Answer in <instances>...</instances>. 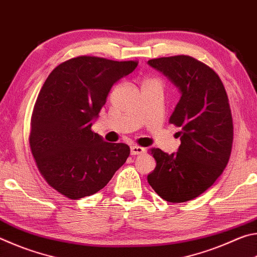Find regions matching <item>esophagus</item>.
Segmentation results:
<instances>
[{
    "label": "esophagus",
    "mask_w": 257,
    "mask_h": 257,
    "mask_svg": "<svg viewBox=\"0 0 257 257\" xmlns=\"http://www.w3.org/2000/svg\"><path fill=\"white\" fill-rule=\"evenodd\" d=\"M145 152V149L144 147H141L138 145H133L132 147H130V153H132V155H139V154H143Z\"/></svg>",
    "instance_id": "obj_1"
}]
</instances>
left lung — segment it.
<instances>
[{
    "mask_svg": "<svg viewBox=\"0 0 257 257\" xmlns=\"http://www.w3.org/2000/svg\"><path fill=\"white\" fill-rule=\"evenodd\" d=\"M149 64L180 90L169 122L181 129V144L170 155L150 151L156 167L147 181L164 201H190L210 188L228 164L233 139L228 95L216 72L193 56L152 59Z\"/></svg>",
    "mask_w": 257,
    "mask_h": 257,
    "instance_id": "8db88e82",
    "label": "left lung"
}]
</instances>
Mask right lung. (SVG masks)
Wrapping results in <instances>:
<instances>
[{
  "label": "right lung",
  "mask_w": 257,
  "mask_h": 257,
  "mask_svg": "<svg viewBox=\"0 0 257 257\" xmlns=\"http://www.w3.org/2000/svg\"><path fill=\"white\" fill-rule=\"evenodd\" d=\"M138 61L81 55L52 71L38 94L30 121V151L52 188L70 199L101 190L130 154L123 143H107L92 130L114 82Z\"/></svg>",
  "instance_id": "1"
}]
</instances>
